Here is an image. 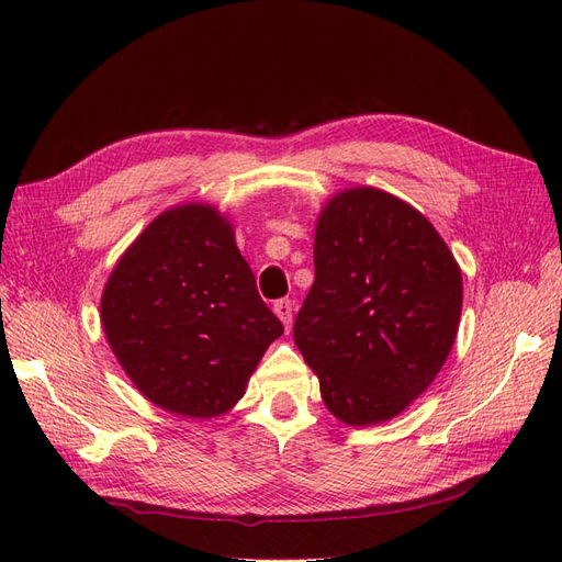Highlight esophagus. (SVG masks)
<instances>
[{"mask_svg":"<svg viewBox=\"0 0 562 562\" xmlns=\"http://www.w3.org/2000/svg\"><path fill=\"white\" fill-rule=\"evenodd\" d=\"M273 312L278 314V318L284 323V328L289 330L291 328V314H293V303L289 301V299H284V301H278L276 305H273Z\"/></svg>","mask_w":562,"mask_h":562,"instance_id":"esophagus-1","label":"esophagus"}]
</instances>
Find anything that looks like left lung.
<instances>
[{
  "label": "left lung",
  "mask_w": 562,
  "mask_h": 562,
  "mask_svg": "<svg viewBox=\"0 0 562 562\" xmlns=\"http://www.w3.org/2000/svg\"><path fill=\"white\" fill-rule=\"evenodd\" d=\"M460 310V266L415 206L371 187L323 206L293 341L339 422H390L419 398L449 358Z\"/></svg>",
  "instance_id": "1"
}]
</instances>
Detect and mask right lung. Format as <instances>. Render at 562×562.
I'll list each match as a JSON object with an SVG mask.
<instances>
[{
  "label": "right lung",
  "mask_w": 562,
  "mask_h": 562,
  "mask_svg": "<svg viewBox=\"0 0 562 562\" xmlns=\"http://www.w3.org/2000/svg\"><path fill=\"white\" fill-rule=\"evenodd\" d=\"M113 356L161 409L212 419L246 394L284 328L212 204L172 206L117 259L100 305Z\"/></svg>",
  "instance_id": "add662e5"
}]
</instances>
